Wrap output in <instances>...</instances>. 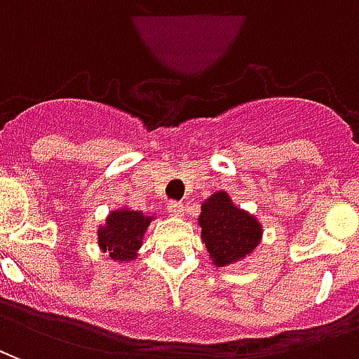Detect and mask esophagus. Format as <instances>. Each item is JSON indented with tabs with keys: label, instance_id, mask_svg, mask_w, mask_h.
Wrapping results in <instances>:
<instances>
[{
	"label": "esophagus",
	"instance_id": "34e87169",
	"mask_svg": "<svg viewBox=\"0 0 359 359\" xmlns=\"http://www.w3.org/2000/svg\"><path fill=\"white\" fill-rule=\"evenodd\" d=\"M167 213L171 217H184V205L179 202H169L167 203Z\"/></svg>",
	"mask_w": 359,
	"mask_h": 359
}]
</instances>
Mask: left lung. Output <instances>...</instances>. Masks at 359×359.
I'll use <instances>...</instances> for the list:
<instances>
[{"mask_svg":"<svg viewBox=\"0 0 359 359\" xmlns=\"http://www.w3.org/2000/svg\"><path fill=\"white\" fill-rule=\"evenodd\" d=\"M198 225L211 264L217 267L246 262L264 236V226L256 215L238 208L225 190L213 192L202 203Z\"/></svg>","mask_w":359,"mask_h":359,"instance_id":"8db88e82","label":"left lung"}]
</instances>
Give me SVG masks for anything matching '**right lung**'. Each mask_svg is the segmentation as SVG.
I'll use <instances>...</instances> for the list:
<instances>
[{"mask_svg":"<svg viewBox=\"0 0 359 359\" xmlns=\"http://www.w3.org/2000/svg\"><path fill=\"white\" fill-rule=\"evenodd\" d=\"M154 219L156 215L130 208L113 210L105 217V223L97 229V246L113 262L130 264L138 256L144 234Z\"/></svg>","mask_w":359,"mask_h":359,"instance_id":"obj_1","label":"right lung"}]
</instances>
